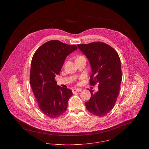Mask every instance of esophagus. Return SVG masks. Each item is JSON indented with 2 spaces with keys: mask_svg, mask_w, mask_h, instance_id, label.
<instances>
[{
  "mask_svg": "<svg viewBox=\"0 0 149 149\" xmlns=\"http://www.w3.org/2000/svg\"><path fill=\"white\" fill-rule=\"evenodd\" d=\"M81 91V89H79V88H75V89H72V93H75L77 92H80Z\"/></svg>",
  "mask_w": 149,
  "mask_h": 149,
  "instance_id": "34e87169",
  "label": "esophagus"
}]
</instances>
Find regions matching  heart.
<instances>
[{
	"label": "heart",
	"instance_id": "1",
	"mask_svg": "<svg viewBox=\"0 0 149 149\" xmlns=\"http://www.w3.org/2000/svg\"><path fill=\"white\" fill-rule=\"evenodd\" d=\"M84 57V56H80L78 57Z\"/></svg>",
	"mask_w": 149,
	"mask_h": 149
}]
</instances>
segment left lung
<instances>
[{
  "instance_id": "left-lung-1",
  "label": "left lung",
  "mask_w": 149,
  "mask_h": 149,
  "mask_svg": "<svg viewBox=\"0 0 149 149\" xmlns=\"http://www.w3.org/2000/svg\"><path fill=\"white\" fill-rule=\"evenodd\" d=\"M78 46L91 64V85L98 84V92L89 91L91 98L85 102L86 108L95 116L103 117L113 109L118 96L122 79L120 57L105 43L94 42Z\"/></svg>"
}]
</instances>
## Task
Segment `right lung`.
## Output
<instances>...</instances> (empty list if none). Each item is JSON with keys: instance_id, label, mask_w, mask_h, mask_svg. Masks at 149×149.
<instances>
[{"instance_id": "add662e5", "label": "right lung", "mask_w": 149, "mask_h": 149, "mask_svg": "<svg viewBox=\"0 0 149 149\" xmlns=\"http://www.w3.org/2000/svg\"><path fill=\"white\" fill-rule=\"evenodd\" d=\"M58 40L43 44L34 54L31 66L30 84L38 105L47 117L55 118L67 110L72 91L57 85L56 75H59L65 60L77 50Z\"/></svg>"}]
</instances>
